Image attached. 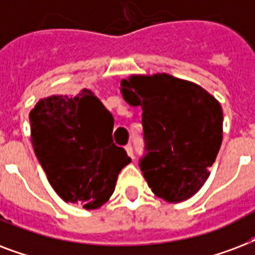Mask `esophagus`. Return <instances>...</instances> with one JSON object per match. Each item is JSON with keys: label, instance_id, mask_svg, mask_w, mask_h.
<instances>
[{"label": "esophagus", "instance_id": "esophagus-1", "mask_svg": "<svg viewBox=\"0 0 255 255\" xmlns=\"http://www.w3.org/2000/svg\"><path fill=\"white\" fill-rule=\"evenodd\" d=\"M126 151H127L128 156H129L131 159H135V153H133V148H132L131 144H128L127 147H126Z\"/></svg>", "mask_w": 255, "mask_h": 255}]
</instances>
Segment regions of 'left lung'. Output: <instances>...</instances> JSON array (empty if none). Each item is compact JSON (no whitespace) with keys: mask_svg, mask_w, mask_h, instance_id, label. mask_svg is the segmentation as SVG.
<instances>
[{"mask_svg":"<svg viewBox=\"0 0 255 255\" xmlns=\"http://www.w3.org/2000/svg\"><path fill=\"white\" fill-rule=\"evenodd\" d=\"M122 92L143 111L147 153L139 165L148 186L168 202L192 197L209 177L221 147L220 103L200 86L168 74L123 79Z\"/></svg>","mask_w":255,"mask_h":255,"instance_id":"left-lung-1","label":"left lung"}]
</instances>
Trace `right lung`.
Here are the masks:
<instances>
[{"instance_id":"obj_1","label":"right lung","mask_w":255,"mask_h":255,"mask_svg":"<svg viewBox=\"0 0 255 255\" xmlns=\"http://www.w3.org/2000/svg\"><path fill=\"white\" fill-rule=\"evenodd\" d=\"M29 119L35 156L58 196L86 209L107 202L131 159L114 143V118L94 92L42 98Z\"/></svg>"}]
</instances>
